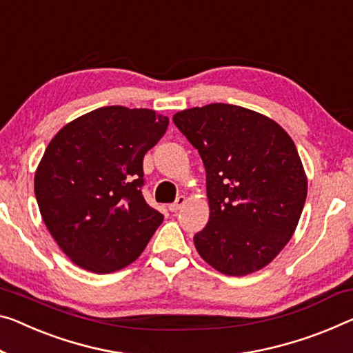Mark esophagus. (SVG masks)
I'll return each mask as SVG.
<instances>
[{"instance_id":"1","label":"esophagus","mask_w":353,"mask_h":353,"mask_svg":"<svg viewBox=\"0 0 353 353\" xmlns=\"http://www.w3.org/2000/svg\"><path fill=\"white\" fill-rule=\"evenodd\" d=\"M184 203H186V197H184V195H180V197H176L175 202L169 205V210L170 211H178V210L183 207Z\"/></svg>"}]
</instances>
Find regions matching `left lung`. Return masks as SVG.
I'll return each instance as SVG.
<instances>
[{"instance_id":"1","label":"left lung","mask_w":353,"mask_h":353,"mask_svg":"<svg viewBox=\"0 0 353 353\" xmlns=\"http://www.w3.org/2000/svg\"><path fill=\"white\" fill-rule=\"evenodd\" d=\"M173 123L207 172L210 219L194 235L200 257L227 276L263 268L289 243L306 202L294 140L268 117L221 102L178 112Z\"/></svg>"}]
</instances>
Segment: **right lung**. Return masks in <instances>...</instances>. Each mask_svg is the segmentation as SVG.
<instances>
[{"instance_id":"add662e5","label":"right lung","mask_w":353,"mask_h":353,"mask_svg":"<svg viewBox=\"0 0 353 353\" xmlns=\"http://www.w3.org/2000/svg\"><path fill=\"white\" fill-rule=\"evenodd\" d=\"M169 118L150 108L101 107L68 123L34 175L42 219L80 268L113 273L137 259L164 221L145 202L143 156Z\"/></svg>"}]
</instances>
